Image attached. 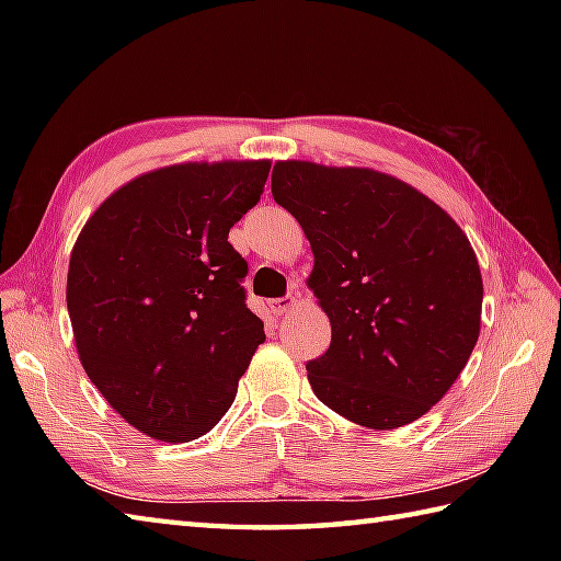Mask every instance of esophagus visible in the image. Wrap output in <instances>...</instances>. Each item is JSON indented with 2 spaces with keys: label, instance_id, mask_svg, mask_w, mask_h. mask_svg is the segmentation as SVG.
<instances>
[{
  "label": "esophagus",
  "instance_id": "esophagus-1",
  "mask_svg": "<svg viewBox=\"0 0 561 561\" xmlns=\"http://www.w3.org/2000/svg\"><path fill=\"white\" fill-rule=\"evenodd\" d=\"M299 304V294H287V296H282V299H274V301H270V311L274 313V316H287L289 311H294V306Z\"/></svg>",
  "mask_w": 561,
  "mask_h": 561
}]
</instances>
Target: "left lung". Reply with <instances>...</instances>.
<instances>
[{"label":"left lung","mask_w":561,"mask_h":561,"mask_svg":"<svg viewBox=\"0 0 561 561\" xmlns=\"http://www.w3.org/2000/svg\"><path fill=\"white\" fill-rule=\"evenodd\" d=\"M272 197L311 241L308 287L332 325L328 352L306 364L316 398L368 428L420 420L480 337L468 236L414 187L368 169L279 161Z\"/></svg>","instance_id":"obj_1"}]
</instances>
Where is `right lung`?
I'll use <instances>...</instances> for the list:
<instances>
[{
  "label": "right lung",
  "instance_id": "1",
  "mask_svg": "<svg viewBox=\"0 0 561 561\" xmlns=\"http://www.w3.org/2000/svg\"><path fill=\"white\" fill-rule=\"evenodd\" d=\"M267 175L270 161L151 171L105 199L77 238L67 308L79 359L141 434L169 444L207 434L265 342L229 231Z\"/></svg>",
  "mask_w": 561,
  "mask_h": 561
}]
</instances>
